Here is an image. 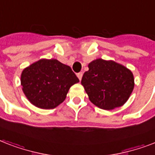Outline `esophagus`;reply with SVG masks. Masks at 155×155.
<instances>
[{
	"label": "esophagus",
	"instance_id": "obj_1",
	"mask_svg": "<svg viewBox=\"0 0 155 155\" xmlns=\"http://www.w3.org/2000/svg\"><path fill=\"white\" fill-rule=\"evenodd\" d=\"M77 76H78V78H79V80H81V79H82V77H83V73L82 72H79L77 74Z\"/></svg>",
	"mask_w": 155,
	"mask_h": 155
}]
</instances>
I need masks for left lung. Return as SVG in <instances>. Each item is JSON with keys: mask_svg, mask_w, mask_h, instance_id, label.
<instances>
[{"mask_svg": "<svg viewBox=\"0 0 155 155\" xmlns=\"http://www.w3.org/2000/svg\"><path fill=\"white\" fill-rule=\"evenodd\" d=\"M81 84L89 100L102 109H113L123 105L134 87V80L129 69L114 61L98 58L88 64Z\"/></svg>", "mask_w": 155, "mask_h": 155, "instance_id": "8db88e82", "label": "left lung"}]
</instances>
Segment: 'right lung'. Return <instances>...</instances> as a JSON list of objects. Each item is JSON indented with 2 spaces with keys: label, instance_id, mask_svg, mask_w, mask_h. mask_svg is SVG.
<instances>
[{
  "label": "right lung",
  "instance_id": "obj_1",
  "mask_svg": "<svg viewBox=\"0 0 155 155\" xmlns=\"http://www.w3.org/2000/svg\"><path fill=\"white\" fill-rule=\"evenodd\" d=\"M79 79L69 66L57 59H40L24 69L21 84L25 97L38 108L51 109L65 100Z\"/></svg>",
  "mask_w": 155,
  "mask_h": 155
}]
</instances>
